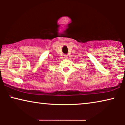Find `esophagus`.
I'll use <instances>...</instances> for the list:
<instances>
[{
    "instance_id": "obj_1",
    "label": "esophagus",
    "mask_w": 125,
    "mask_h": 125,
    "mask_svg": "<svg viewBox=\"0 0 125 125\" xmlns=\"http://www.w3.org/2000/svg\"><path fill=\"white\" fill-rule=\"evenodd\" d=\"M64 58H65V59H68V55H66V54H65Z\"/></svg>"
}]
</instances>
